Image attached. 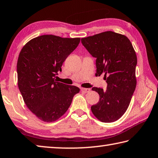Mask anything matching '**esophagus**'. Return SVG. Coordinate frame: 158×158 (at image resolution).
<instances>
[{
  "label": "esophagus",
  "instance_id": "obj_1",
  "mask_svg": "<svg viewBox=\"0 0 158 158\" xmlns=\"http://www.w3.org/2000/svg\"><path fill=\"white\" fill-rule=\"evenodd\" d=\"M81 90L84 93H89L90 91V89H85V88H81Z\"/></svg>",
  "mask_w": 158,
  "mask_h": 158
}]
</instances>
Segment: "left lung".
Returning a JSON list of instances; mask_svg holds the SVG:
<instances>
[{
    "label": "left lung",
    "instance_id": "left-lung-1",
    "mask_svg": "<svg viewBox=\"0 0 158 158\" xmlns=\"http://www.w3.org/2000/svg\"><path fill=\"white\" fill-rule=\"evenodd\" d=\"M81 43L96 58V75L105 74L106 90L93 87L100 100L91 106L98 120L111 123L118 120L129 106L137 81V58L130 40L113 31L81 38Z\"/></svg>",
    "mask_w": 158,
    "mask_h": 158
}]
</instances>
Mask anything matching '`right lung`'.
Returning a JSON list of instances; mask_svg holds the SVG:
<instances>
[{"label": "right lung", "instance_id": "add662e5", "mask_svg": "<svg viewBox=\"0 0 158 158\" xmlns=\"http://www.w3.org/2000/svg\"><path fill=\"white\" fill-rule=\"evenodd\" d=\"M80 38L44 35L22 48L17 61L18 86L27 107L44 122L56 121L70 106L79 89L58 82L54 77Z\"/></svg>", "mask_w": 158, "mask_h": 158}]
</instances>
